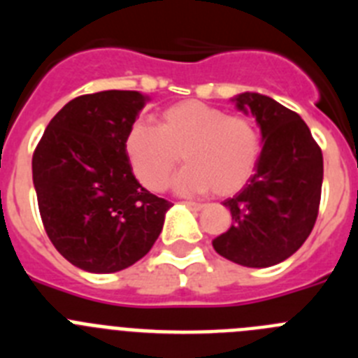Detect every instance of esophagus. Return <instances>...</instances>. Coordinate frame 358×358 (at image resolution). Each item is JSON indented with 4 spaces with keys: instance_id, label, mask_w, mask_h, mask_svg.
Listing matches in <instances>:
<instances>
[{
    "instance_id": "1",
    "label": "esophagus",
    "mask_w": 358,
    "mask_h": 358,
    "mask_svg": "<svg viewBox=\"0 0 358 358\" xmlns=\"http://www.w3.org/2000/svg\"><path fill=\"white\" fill-rule=\"evenodd\" d=\"M185 204L188 208H192V210H195V211H201L202 208H204V204H201V202H194V201H186Z\"/></svg>"
}]
</instances>
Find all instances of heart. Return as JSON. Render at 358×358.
Returning <instances> with one entry per match:
<instances>
[{"instance_id":"obj_1","label":"heart","mask_w":358,"mask_h":358,"mask_svg":"<svg viewBox=\"0 0 358 358\" xmlns=\"http://www.w3.org/2000/svg\"><path fill=\"white\" fill-rule=\"evenodd\" d=\"M129 163L145 188L169 186L179 161L186 169L176 179L181 194L227 197L236 194L255 173L262 156V134L248 116L227 115L201 100L166 107L157 127L134 122L125 136Z\"/></svg>"}]
</instances>
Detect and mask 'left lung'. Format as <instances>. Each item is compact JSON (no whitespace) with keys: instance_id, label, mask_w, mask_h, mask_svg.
<instances>
[{"instance_id":"8db88e82","label":"left lung","mask_w":358,"mask_h":358,"mask_svg":"<svg viewBox=\"0 0 358 358\" xmlns=\"http://www.w3.org/2000/svg\"><path fill=\"white\" fill-rule=\"evenodd\" d=\"M262 131L256 173L224 201L233 226L213 240L215 251L243 267L287 260L314 229L322 186V152L301 116L258 93L235 98Z\"/></svg>"}]
</instances>
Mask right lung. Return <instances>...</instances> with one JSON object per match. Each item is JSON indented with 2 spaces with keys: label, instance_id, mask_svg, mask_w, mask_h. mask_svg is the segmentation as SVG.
Returning a JSON list of instances; mask_svg holds the SVG:
<instances>
[{
  "label": "right lung",
  "instance_id": "1",
  "mask_svg": "<svg viewBox=\"0 0 358 358\" xmlns=\"http://www.w3.org/2000/svg\"><path fill=\"white\" fill-rule=\"evenodd\" d=\"M147 100L118 90L73 98L48 123L31 157L46 235L87 273H118L141 260L172 206L138 182L125 152L129 127Z\"/></svg>",
  "mask_w": 358,
  "mask_h": 358
}]
</instances>
